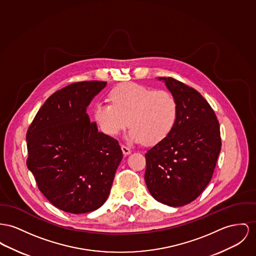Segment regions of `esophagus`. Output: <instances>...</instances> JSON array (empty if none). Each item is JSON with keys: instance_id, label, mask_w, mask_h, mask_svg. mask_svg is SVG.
Instances as JSON below:
<instances>
[{"instance_id": "1", "label": "esophagus", "mask_w": 256, "mask_h": 256, "mask_svg": "<svg viewBox=\"0 0 256 256\" xmlns=\"http://www.w3.org/2000/svg\"><path fill=\"white\" fill-rule=\"evenodd\" d=\"M121 150H122V152L126 156V155H129V154L132 152L131 148H128V146H121Z\"/></svg>"}]
</instances>
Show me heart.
<instances>
[{
    "label": "heart",
    "mask_w": 256,
    "mask_h": 256,
    "mask_svg": "<svg viewBox=\"0 0 256 256\" xmlns=\"http://www.w3.org/2000/svg\"><path fill=\"white\" fill-rule=\"evenodd\" d=\"M108 100L112 104L96 102L93 110L94 120L106 136H118L128 124L129 142L156 144L170 134L178 118L176 100L166 90L123 84L110 92Z\"/></svg>",
    "instance_id": "heart-1"
}]
</instances>
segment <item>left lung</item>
<instances>
[{
    "label": "left lung",
    "instance_id": "8db88e82",
    "mask_svg": "<svg viewBox=\"0 0 256 256\" xmlns=\"http://www.w3.org/2000/svg\"><path fill=\"white\" fill-rule=\"evenodd\" d=\"M178 102L170 134L146 154L144 180L154 199L170 206L194 201L210 182L222 148L220 123L195 89L172 78H158Z\"/></svg>",
    "mask_w": 256,
    "mask_h": 256
}]
</instances>
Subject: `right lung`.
Masks as SVG:
<instances>
[{
  "instance_id": "right-lung-1",
  "label": "right lung",
  "mask_w": 256,
  "mask_h": 256,
  "mask_svg": "<svg viewBox=\"0 0 256 256\" xmlns=\"http://www.w3.org/2000/svg\"><path fill=\"white\" fill-rule=\"evenodd\" d=\"M106 86L82 82L53 93L27 132V167L46 198L67 212L102 206L123 157L118 142L99 132L86 112Z\"/></svg>"
}]
</instances>
